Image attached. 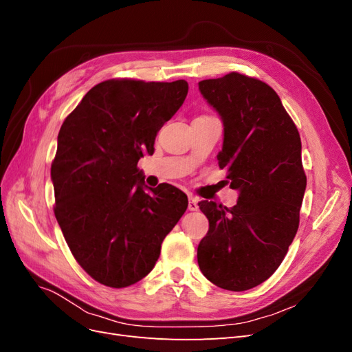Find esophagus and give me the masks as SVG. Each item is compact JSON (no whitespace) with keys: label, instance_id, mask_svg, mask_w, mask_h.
Here are the masks:
<instances>
[{"label":"esophagus","instance_id":"obj_1","mask_svg":"<svg viewBox=\"0 0 352 352\" xmlns=\"http://www.w3.org/2000/svg\"><path fill=\"white\" fill-rule=\"evenodd\" d=\"M188 208L190 211H197L198 210V198L197 197H189V202H188Z\"/></svg>","mask_w":352,"mask_h":352}]
</instances>
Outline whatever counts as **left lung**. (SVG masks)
<instances>
[{"mask_svg":"<svg viewBox=\"0 0 352 352\" xmlns=\"http://www.w3.org/2000/svg\"><path fill=\"white\" fill-rule=\"evenodd\" d=\"M223 122L219 167L238 190L233 208L201 201L208 232L198 245L202 274L228 291L267 280L292 243L307 186L301 138L279 95L261 80L229 73L198 83Z\"/></svg>","mask_w":352,"mask_h":352,"instance_id":"1","label":"left lung"}]
</instances>
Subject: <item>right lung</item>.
Wrapping results in <instances>:
<instances>
[{"label":"right lung","mask_w":352,"mask_h":352,"mask_svg":"<svg viewBox=\"0 0 352 352\" xmlns=\"http://www.w3.org/2000/svg\"><path fill=\"white\" fill-rule=\"evenodd\" d=\"M186 95V80H105L61 124L51 166L56 219L82 269L105 286L145 278L186 211L185 192L148 188L136 167Z\"/></svg>","instance_id":"right-lung-1"}]
</instances>
